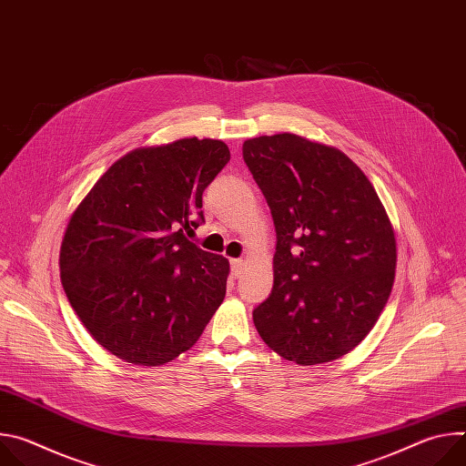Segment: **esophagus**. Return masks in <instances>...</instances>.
Returning <instances> with one entry per match:
<instances>
[{
  "label": "esophagus",
  "mask_w": 466,
  "mask_h": 466,
  "mask_svg": "<svg viewBox=\"0 0 466 466\" xmlns=\"http://www.w3.org/2000/svg\"><path fill=\"white\" fill-rule=\"evenodd\" d=\"M243 265L245 261L241 258H236V259H230V273L234 279H239L241 273H243Z\"/></svg>",
  "instance_id": "obj_1"
}]
</instances>
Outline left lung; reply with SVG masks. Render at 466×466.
I'll return each instance as SVG.
<instances>
[{
    "mask_svg": "<svg viewBox=\"0 0 466 466\" xmlns=\"http://www.w3.org/2000/svg\"><path fill=\"white\" fill-rule=\"evenodd\" d=\"M243 160L277 230L275 286L252 311L258 334L299 365L334 361L363 341L390 295L385 208L347 155L289 132L247 140Z\"/></svg>",
    "mask_w": 466,
    "mask_h": 466,
    "instance_id": "obj_1",
    "label": "left lung"
}]
</instances>
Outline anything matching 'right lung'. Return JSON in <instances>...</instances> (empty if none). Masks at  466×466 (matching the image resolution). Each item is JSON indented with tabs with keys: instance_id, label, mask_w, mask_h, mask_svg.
Wrapping results in <instances>:
<instances>
[{
	"instance_id": "obj_1",
	"label": "right lung",
	"mask_w": 466,
	"mask_h": 466,
	"mask_svg": "<svg viewBox=\"0 0 466 466\" xmlns=\"http://www.w3.org/2000/svg\"><path fill=\"white\" fill-rule=\"evenodd\" d=\"M221 140L182 138L114 162L60 247L72 308L110 354L158 367L191 349L227 293L228 259L189 241L203 191L228 164Z\"/></svg>"
}]
</instances>
